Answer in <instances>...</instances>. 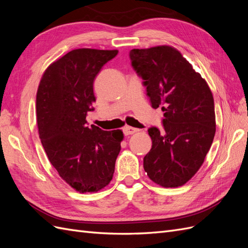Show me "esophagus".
Masks as SVG:
<instances>
[{
  "instance_id": "obj_1",
  "label": "esophagus",
  "mask_w": 248,
  "mask_h": 248,
  "mask_svg": "<svg viewBox=\"0 0 248 248\" xmlns=\"http://www.w3.org/2000/svg\"><path fill=\"white\" fill-rule=\"evenodd\" d=\"M138 131H139L138 128H133V127H130V126H126L123 128V132L125 136H130V134H133Z\"/></svg>"
}]
</instances>
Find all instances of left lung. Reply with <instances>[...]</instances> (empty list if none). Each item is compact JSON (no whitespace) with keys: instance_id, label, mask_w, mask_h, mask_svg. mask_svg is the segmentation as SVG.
Returning a JSON list of instances; mask_svg holds the SVG:
<instances>
[{"instance_id":"1","label":"left lung","mask_w":248,"mask_h":248,"mask_svg":"<svg viewBox=\"0 0 248 248\" xmlns=\"http://www.w3.org/2000/svg\"><path fill=\"white\" fill-rule=\"evenodd\" d=\"M153 108L161 107L162 129H148L152 148L144 169L163 187L185 184L204 162L215 134L214 100L206 80L170 46L129 52Z\"/></svg>"}]
</instances>
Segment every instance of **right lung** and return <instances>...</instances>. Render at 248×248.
<instances>
[{
  "mask_svg": "<svg viewBox=\"0 0 248 248\" xmlns=\"http://www.w3.org/2000/svg\"><path fill=\"white\" fill-rule=\"evenodd\" d=\"M118 50L69 51L44 72L36 97L39 138L61 178L79 192H94L112 179L123 132L87 126L95 101L94 79Z\"/></svg>",
  "mask_w": 248,
  "mask_h": 248,
  "instance_id": "obj_1",
  "label": "right lung"
}]
</instances>
